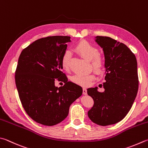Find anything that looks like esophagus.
<instances>
[{
	"label": "esophagus",
	"mask_w": 148,
	"mask_h": 148,
	"mask_svg": "<svg viewBox=\"0 0 148 148\" xmlns=\"http://www.w3.org/2000/svg\"><path fill=\"white\" fill-rule=\"evenodd\" d=\"M82 93H83L84 95H86V94H87V90H86V88H83Z\"/></svg>",
	"instance_id": "obj_1"
}]
</instances>
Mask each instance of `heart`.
Listing matches in <instances>:
<instances>
[{
	"instance_id": "1",
	"label": "heart",
	"mask_w": 148,
	"mask_h": 148,
	"mask_svg": "<svg viewBox=\"0 0 148 148\" xmlns=\"http://www.w3.org/2000/svg\"><path fill=\"white\" fill-rule=\"evenodd\" d=\"M75 51L85 59L90 61L91 66L97 73L102 72L104 68V60L102 57L99 53V50L95 46L89 43L88 42L82 40L75 46ZM71 53L66 51L61 58V65L64 70H68L69 66ZM94 74L90 73L87 74H75L71 77L72 82L79 85L87 86L91 83L94 79Z\"/></svg>"
}]
</instances>
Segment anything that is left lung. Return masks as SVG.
Returning <instances> with one entry per match:
<instances>
[{
	"instance_id": "8db88e82",
	"label": "left lung",
	"mask_w": 148,
	"mask_h": 148,
	"mask_svg": "<svg viewBox=\"0 0 148 148\" xmlns=\"http://www.w3.org/2000/svg\"><path fill=\"white\" fill-rule=\"evenodd\" d=\"M95 40L104 51L106 82L104 91L97 87L87 90L94 101L88 115L94 123L106 126L121 121L132 108L138 88L137 62L124 44L102 36Z\"/></svg>"
}]
</instances>
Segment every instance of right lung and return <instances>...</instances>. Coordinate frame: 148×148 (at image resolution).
<instances>
[{
	"mask_svg": "<svg viewBox=\"0 0 148 148\" xmlns=\"http://www.w3.org/2000/svg\"><path fill=\"white\" fill-rule=\"evenodd\" d=\"M68 36L35 40L22 50L15 71V84L24 110L33 121L51 126L68 115L70 105L82 95L81 86L68 81L61 58L70 42ZM55 79L65 84L58 88Z\"/></svg>",
	"mask_w": 148,
	"mask_h": 148,
	"instance_id": "obj_1",
	"label": "right lung"
}]
</instances>
